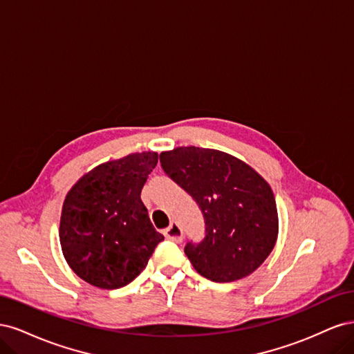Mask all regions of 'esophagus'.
Instances as JSON below:
<instances>
[{
  "label": "esophagus",
  "mask_w": 354,
  "mask_h": 354,
  "mask_svg": "<svg viewBox=\"0 0 354 354\" xmlns=\"http://www.w3.org/2000/svg\"><path fill=\"white\" fill-rule=\"evenodd\" d=\"M164 234H165L167 239L174 241L177 243L183 241V230H181V227L178 226L177 223H171L169 226L164 230Z\"/></svg>",
  "instance_id": "esophagus-1"
}]
</instances>
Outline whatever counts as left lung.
<instances>
[{
    "label": "left lung",
    "mask_w": 354,
    "mask_h": 354,
    "mask_svg": "<svg viewBox=\"0 0 354 354\" xmlns=\"http://www.w3.org/2000/svg\"><path fill=\"white\" fill-rule=\"evenodd\" d=\"M159 160L205 220L203 241L185 246L195 270L212 282H233L259 269L279 230L269 183L243 160L216 149L176 147Z\"/></svg>",
    "instance_id": "obj_1"
}]
</instances>
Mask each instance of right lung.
Wrapping results in <instances>:
<instances>
[{"mask_svg": "<svg viewBox=\"0 0 354 354\" xmlns=\"http://www.w3.org/2000/svg\"><path fill=\"white\" fill-rule=\"evenodd\" d=\"M156 152L131 153L84 174L63 202V255L82 281L118 289L134 281L164 236L140 199Z\"/></svg>", "mask_w": 354, "mask_h": 354, "instance_id": "add662e5", "label": "right lung"}]
</instances>
